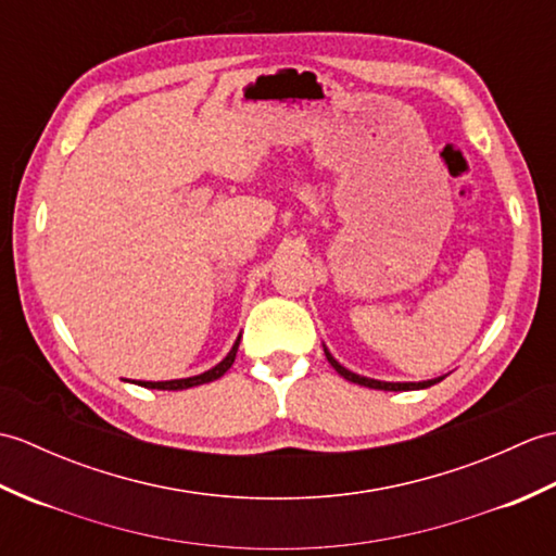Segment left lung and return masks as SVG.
I'll return each mask as SVG.
<instances>
[{
	"instance_id": "obj_1",
	"label": "left lung",
	"mask_w": 556,
	"mask_h": 556,
	"mask_svg": "<svg viewBox=\"0 0 556 556\" xmlns=\"http://www.w3.org/2000/svg\"><path fill=\"white\" fill-rule=\"evenodd\" d=\"M325 356H327L329 365H332V368H334L341 377H344V380H349V382H353V384H361V387H370V389H384V392H413V389H428V387H432V384L444 380V377H434V380H422V382H382V380H372V377L351 372L349 368H344V365H341V363L332 356V353H329L327 346H325Z\"/></svg>"
}]
</instances>
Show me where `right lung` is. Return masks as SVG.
Wrapping results in <instances>:
<instances>
[{
	"mask_svg": "<svg viewBox=\"0 0 556 556\" xmlns=\"http://www.w3.org/2000/svg\"><path fill=\"white\" fill-rule=\"evenodd\" d=\"M239 341L241 337L233 341L231 351L224 356L215 368H210L205 372L200 375H193V377H181V380H164V382H148V380H134V384L138 387H146V389H164V392H181V389H191V387H198V384H207V382H215L219 380V377L227 372L231 365H233V358H236V351H239Z\"/></svg>",
	"mask_w": 556,
	"mask_h": 556,
	"instance_id": "right-lung-1",
	"label": "right lung"
}]
</instances>
